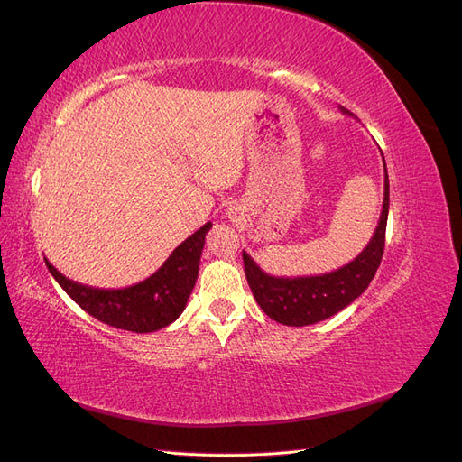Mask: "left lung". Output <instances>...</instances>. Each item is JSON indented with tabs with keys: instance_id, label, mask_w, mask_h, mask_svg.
Segmentation results:
<instances>
[{
	"instance_id": "1",
	"label": "left lung",
	"mask_w": 462,
	"mask_h": 462,
	"mask_svg": "<svg viewBox=\"0 0 462 462\" xmlns=\"http://www.w3.org/2000/svg\"><path fill=\"white\" fill-rule=\"evenodd\" d=\"M343 114H348L341 107ZM383 156V153H382ZM385 165V160H383ZM383 208L366 248L343 268L309 277H273L243 253L245 273L260 309L283 326H310L341 312L365 292L374 279L385 246L389 214V179L385 170Z\"/></svg>"
}]
</instances>
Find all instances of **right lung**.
I'll return each instance as SVG.
<instances>
[{
	"instance_id": "right-lung-1",
	"label": "right lung",
	"mask_w": 462,
	"mask_h": 462,
	"mask_svg": "<svg viewBox=\"0 0 462 462\" xmlns=\"http://www.w3.org/2000/svg\"><path fill=\"white\" fill-rule=\"evenodd\" d=\"M209 229L212 223H206L173 250L156 273L123 289H96L77 283L55 270L48 258L44 260L55 282L82 310L117 329L150 333L173 324L185 310L197 283L200 254Z\"/></svg>"
}]
</instances>
